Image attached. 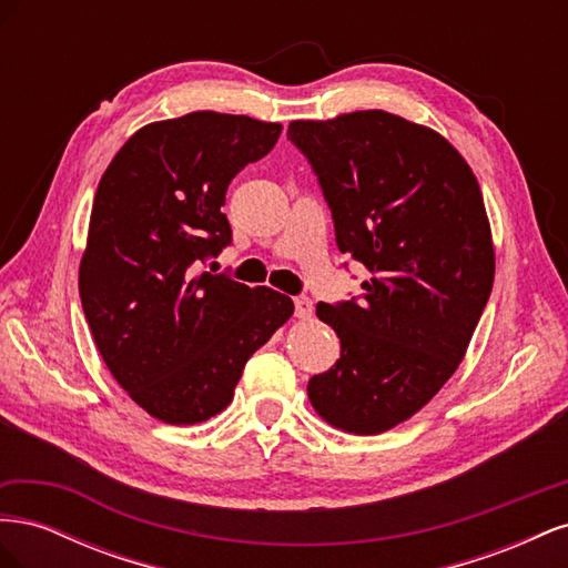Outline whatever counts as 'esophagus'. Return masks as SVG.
<instances>
[{"label":"esophagus","mask_w":568,"mask_h":568,"mask_svg":"<svg viewBox=\"0 0 568 568\" xmlns=\"http://www.w3.org/2000/svg\"><path fill=\"white\" fill-rule=\"evenodd\" d=\"M313 301L307 298V296H296L294 298V313H296V317L298 320H311L313 317Z\"/></svg>","instance_id":"obj_1"}]
</instances>
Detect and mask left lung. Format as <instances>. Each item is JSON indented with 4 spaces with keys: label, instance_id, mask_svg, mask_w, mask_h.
I'll return each mask as SVG.
<instances>
[{
    "label": "left lung",
    "instance_id": "left-lung-1",
    "mask_svg": "<svg viewBox=\"0 0 568 568\" xmlns=\"http://www.w3.org/2000/svg\"><path fill=\"white\" fill-rule=\"evenodd\" d=\"M286 136L311 163L336 246L363 263V294L317 317L341 357L307 382L320 415L382 434L450 379L490 298L495 255L471 168L434 130L386 111L296 120Z\"/></svg>",
    "mask_w": 568,
    "mask_h": 568
}]
</instances>
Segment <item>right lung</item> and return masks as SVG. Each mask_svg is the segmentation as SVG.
<instances>
[{"mask_svg": "<svg viewBox=\"0 0 568 568\" xmlns=\"http://www.w3.org/2000/svg\"><path fill=\"white\" fill-rule=\"evenodd\" d=\"M280 134L277 123L196 111L132 134L99 182L80 263L84 320L115 382L161 422L225 409L248 357L294 313L272 288L194 274L232 244L230 182Z\"/></svg>", "mask_w": 568, "mask_h": 568, "instance_id": "right-lung-1", "label": "right lung"}]
</instances>
